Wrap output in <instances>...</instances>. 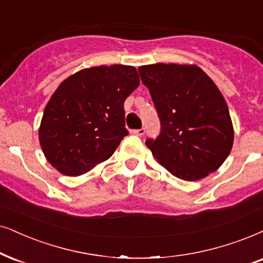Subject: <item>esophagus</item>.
I'll return each instance as SVG.
<instances>
[{
  "label": "esophagus",
  "instance_id": "esophagus-1",
  "mask_svg": "<svg viewBox=\"0 0 263 263\" xmlns=\"http://www.w3.org/2000/svg\"><path fill=\"white\" fill-rule=\"evenodd\" d=\"M132 134L137 135V136H143L145 134V128L142 127V128H138V129H132Z\"/></svg>",
  "mask_w": 263,
  "mask_h": 263
}]
</instances>
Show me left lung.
<instances>
[{
    "label": "left lung",
    "mask_w": 263,
    "mask_h": 263,
    "mask_svg": "<svg viewBox=\"0 0 263 263\" xmlns=\"http://www.w3.org/2000/svg\"><path fill=\"white\" fill-rule=\"evenodd\" d=\"M138 71L160 120L158 137L145 141L156 160L184 181L217 170L231 153L234 134L214 81L195 65L159 63Z\"/></svg>",
    "instance_id": "left-lung-1"
}]
</instances>
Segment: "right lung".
<instances>
[{
    "label": "right lung",
    "mask_w": 263,
    "mask_h": 263,
    "mask_svg": "<svg viewBox=\"0 0 263 263\" xmlns=\"http://www.w3.org/2000/svg\"><path fill=\"white\" fill-rule=\"evenodd\" d=\"M134 66L84 69L59 85L46 105L40 143L48 162L63 175L80 176L110 158L125 127V99L138 87Z\"/></svg>",
    "instance_id": "right-lung-1"
}]
</instances>
